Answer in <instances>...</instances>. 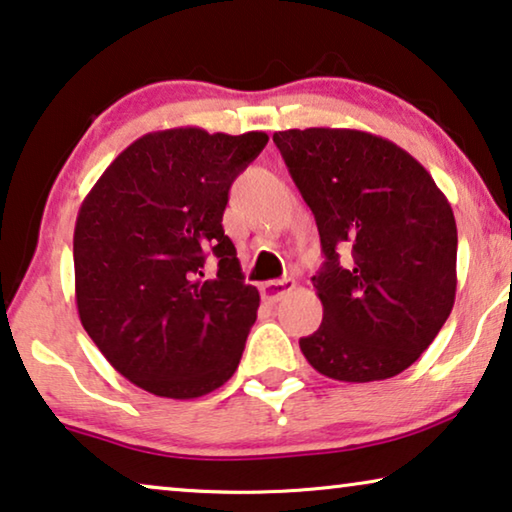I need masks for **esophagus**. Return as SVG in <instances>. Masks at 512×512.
Instances as JSON below:
<instances>
[{"mask_svg":"<svg viewBox=\"0 0 512 512\" xmlns=\"http://www.w3.org/2000/svg\"><path fill=\"white\" fill-rule=\"evenodd\" d=\"M295 288V281L293 279H272V281H265V284H261V295L268 302H277L284 298L286 293H291Z\"/></svg>","mask_w":512,"mask_h":512,"instance_id":"34e87169","label":"esophagus"}]
</instances>
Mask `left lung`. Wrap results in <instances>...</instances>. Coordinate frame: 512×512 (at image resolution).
<instances>
[{
  "label": "left lung",
  "instance_id": "left-lung-1",
  "mask_svg": "<svg viewBox=\"0 0 512 512\" xmlns=\"http://www.w3.org/2000/svg\"><path fill=\"white\" fill-rule=\"evenodd\" d=\"M314 212L325 263L323 323L300 348L316 372L369 383L397 376L455 305L457 226L448 198L409 152L358 129L272 136Z\"/></svg>",
  "mask_w": 512,
  "mask_h": 512
}]
</instances>
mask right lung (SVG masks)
I'll return each instance as SVG.
<instances>
[{"label":"right lung","instance_id":"add662e5","mask_svg":"<svg viewBox=\"0 0 512 512\" xmlns=\"http://www.w3.org/2000/svg\"><path fill=\"white\" fill-rule=\"evenodd\" d=\"M265 145L263 131L145 133L80 205V323L110 365L152 395L203 397L240 365L261 295L244 284L221 217L233 180Z\"/></svg>","mask_w":512,"mask_h":512}]
</instances>
